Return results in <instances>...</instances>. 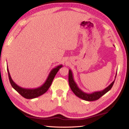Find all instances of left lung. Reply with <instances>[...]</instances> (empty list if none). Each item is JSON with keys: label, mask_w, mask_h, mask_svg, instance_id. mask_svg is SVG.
Masks as SVG:
<instances>
[{"label": "left lung", "mask_w": 129, "mask_h": 129, "mask_svg": "<svg viewBox=\"0 0 129 129\" xmlns=\"http://www.w3.org/2000/svg\"><path fill=\"white\" fill-rule=\"evenodd\" d=\"M117 75V73L116 74L115 79ZM114 80L111 83L109 86H107L106 88L101 91H94L91 93H87L86 92L83 91L82 90L80 89V88L77 85L76 83L75 82V80L73 78V75L72 73L71 70H69V83L70 87L72 91L75 93L76 96L78 98L86 100V101H94V100H98L99 99L101 98L102 96L106 94L107 92L110 90L112 89L113 85Z\"/></svg>", "instance_id": "obj_1"}]
</instances>
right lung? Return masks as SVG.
Returning <instances> with one entry per match:
<instances>
[{
    "label": "right lung",
    "mask_w": 129,
    "mask_h": 129,
    "mask_svg": "<svg viewBox=\"0 0 129 129\" xmlns=\"http://www.w3.org/2000/svg\"><path fill=\"white\" fill-rule=\"evenodd\" d=\"M63 66L62 64L59 65V66H56L55 68L51 70V72L49 73V75L47 77L46 80L45 81V82L42 84L40 87L35 88V89H25V88L21 87L20 86H19L17 84L13 82L11 78V76L10 75V73L9 72L8 68H7L8 72V76H9V81L10 84L12 86V87L15 90H16L21 96H22L23 98L26 99H34L38 97L41 96V95L43 94L44 93H45L47 91V90L49 89V88L50 87V86L52 84V83L54 77H55L56 73H57V72L59 71V70L60 69L61 67Z\"/></svg>",
    "instance_id": "add662e5"
}]
</instances>
